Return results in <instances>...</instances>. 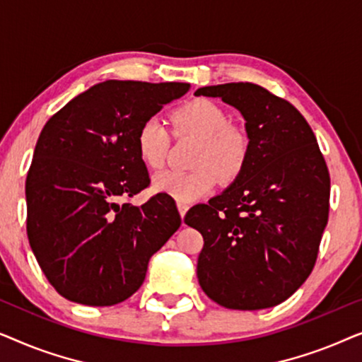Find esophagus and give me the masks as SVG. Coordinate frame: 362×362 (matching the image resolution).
Wrapping results in <instances>:
<instances>
[{
  "instance_id": "34e87169",
  "label": "esophagus",
  "mask_w": 362,
  "mask_h": 362,
  "mask_svg": "<svg viewBox=\"0 0 362 362\" xmlns=\"http://www.w3.org/2000/svg\"><path fill=\"white\" fill-rule=\"evenodd\" d=\"M177 209H180V214H181V217H185V216H186V212H187V209H189V206H187L186 202H177Z\"/></svg>"
}]
</instances>
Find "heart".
<instances>
[{
	"label": "heart",
	"mask_w": 362,
	"mask_h": 362,
	"mask_svg": "<svg viewBox=\"0 0 362 362\" xmlns=\"http://www.w3.org/2000/svg\"><path fill=\"white\" fill-rule=\"evenodd\" d=\"M176 136L199 140L192 158V171H163L153 180V189L175 197L180 202H192L209 194L219 177L224 182L235 180L249 156V138L240 128L229 125V117L217 103L196 98L177 107L171 113ZM170 132L150 118L136 133L140 160L151 170H158L166 160Z\"/></svg>",
	"instance_id": "heart-1"
}]
</instances>
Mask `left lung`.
<instances>
[{"label": "left lung", "mask_w": 362, "mask_h": 362, "mask_svg": "<svg viewBox=\"0 0 362 362\" xmlns=\"http://www.w3.org/2000/svg\"><path fill=\"white\" fill-rule=\"evenodd\" d=\"M245 120L249 156L234 182L185 222L204 237L197 279L217 305L264 310L313 270L328 224L329 173L313 130L290 102L250 82L201 87Z\"/></svg>", "instance_id": "obj_1"}]
</instances>
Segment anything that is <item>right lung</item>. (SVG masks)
<instances>
[{"label":"right lung","instance_id":"right-lung-1","mask_svg":"<svg viewBox=\"0 0 362 362\" xmlns=\"http://www.w3.org/2000/svg\"><path fill=\"white\" fill-rule=\"evenodd\" d=\"M189 83L105 81L44 125L26 177L28 239L59 295L88 306L130 298L151 255L180 229L175 201L122 199L150 186L136 150L140 127Z\"/></svg>","mask_w":362,"mask_h":362}]
</instances>
